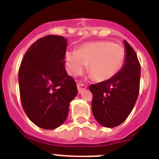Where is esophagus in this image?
Instances as JSON below:
<instances>
[{"mask_svg":"<svg viewBox=\"0 0 159 159\" xmlns=\"http://www.w3.org/2000/svg\"><path fill=\"white\" fill-rule=\"evenodd\" d=\"M77 88H78V92L80 94L84 92V91L87 89V86L86 85H84V84H77Z\"/></svg>","mask_w":159,"mask_h":159,"instance_id":"34e87169","label":"esophagus"}]
</instances>
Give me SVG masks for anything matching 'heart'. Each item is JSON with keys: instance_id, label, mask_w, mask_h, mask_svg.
Instances as JSON below:
<instances>
[{"instance_id": "b5f03b06", "label": "heart", "mask_w": 159, "mask_h": 159, "mask_svg": "<svg viewBox=\"0 0 159 159\" xmlns=\"http://www.w3.org/2000/svg\"><path fill=\"white\" fill-rule=\"evenodd\" d=\"M125 57L124 48L119 43L96 41L84 43L76 52H67L64 60L67 72L72 76L81 75L88 65L93 80L104 82L121 70Z\"/></svg>"}]
</instances>
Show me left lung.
<instances>
[{
	"mask_svg": "<svg viewBox=\"0 0 159 159\" xmlns=\"http://www.w3.org/2000/svg\"><path fill=\"white\" fill-rule=\"evenodd\" d=\"M123 43L126 57L121 70L110 80L89 87L93 116L105 127H117L126 120L139 92L141 69L137 55L126 40Z\"/></svg>",
	"mask_w": 159,
	"mask_h": 159,
	"instance_id": "left-lung-1",
	"label": "left lung"
}]
</instances>
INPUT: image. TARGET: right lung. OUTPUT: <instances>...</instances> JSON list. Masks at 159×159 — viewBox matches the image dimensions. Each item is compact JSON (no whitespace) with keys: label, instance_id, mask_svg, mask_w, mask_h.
<instances>
[{"label":"right lung","instance_id":"obj_1","mask_svg":"<svg viewBox=\"0 0 159 159\" xmlns=\"http://www.w3.org/2000/svg\"><path fill=\"white\" fill-rule=\"evenodd\" d=\"M67 43L60 36L40 38L28 49L19 69L24 111L32 123L45 130L64 123L70 102L78 93L76 84L64 66Z\"/></svg>","mask_w":159,"mask_h":159}]
</instances>
